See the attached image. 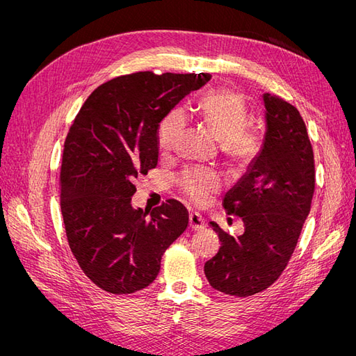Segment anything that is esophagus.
Returning <instances> with one entry per match:
<instances>
[{
	"instance_id": "34e87169",
	"label": "esophagus",
	"mask_w": 356,
	"mask_h": 356,
	"mask_svg": "<svg viewBox=\"0 0 356 356\" xmlns=\"http://www.w3.org/2000/svg\"><path fill=\"white\" fill-rule=\"evenodd\" d=\"M188 221H190V227L191 230H202L207 227V222L202 218V215L197 212H191L188 215Z\"/></svg>"
}]
</instances>
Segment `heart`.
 I'll list each match as a JSON object with an SVG mask.
<instances>
[{"mask_svg":"<svg viewBox=\"0 0 356 356\" xmlns=\"http://www.w3.org/2000/svg\"><path fill=\"white\" fill-rule=\"evenodd\" d=\"M197 113L215 139L221 144L222 153L233 163L248 165L258 157L264 145L260 127L248 124V108L242 96L229 89L211 90L199 102ZM184 131V115L179 110L169 113L157 131V147L161 153L175 148ZM182 195L195 204L208 203L221 186L217 172L207 168H187L178 177Z\"/></svg>","mask_w":356,"mask_h":356,"instance_id":"1","label":"heart"}]
</instances>
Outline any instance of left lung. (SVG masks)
<instances>
[{"label":"left lung","mask_w":356,"mask_h":356,"mask_svg":"<svg viewBox=\"0 0 356 356\" xmlns=\"http://www.w3.org/2000/svg\"><path fill=\"white\" fill-rule=\"evenodd\" d=\"M263 102V149L222 203L229 215L242 218L245 232L233 238L211 222L221 246L204 263L211 286L234 297L261 293L282 275L315 191L314 149L298 110L270 93Z\"/></svg>","instance_id":"8db88e82"}]
</instances>
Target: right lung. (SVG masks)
<instances>
[{"label":"right lung","instance_id":"right-lung-1","mask_svg":"<svg viewBox=\"0 0 356 356\" xmlns=\"http://www.w3.org/2000/svg\"><path fill=\"white\" fill-rule=\"evenodd\" d=\"M211 74L135 72L95 89L70 127L60 166V211L71 252L84 275L111 294L152 284L161 255L188 225L170 199L149 218L132 208L135 182L159 159V124Z\"/></svg>","mask_w":356,"mask_h":356}]
</instances>
